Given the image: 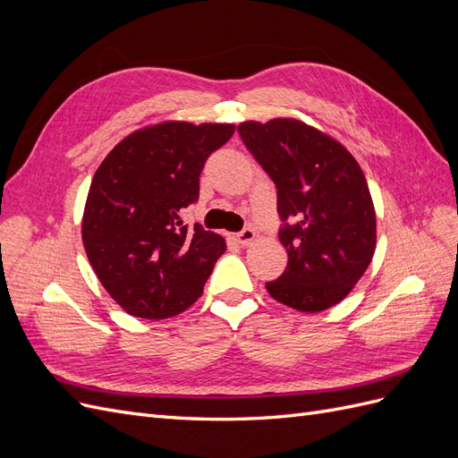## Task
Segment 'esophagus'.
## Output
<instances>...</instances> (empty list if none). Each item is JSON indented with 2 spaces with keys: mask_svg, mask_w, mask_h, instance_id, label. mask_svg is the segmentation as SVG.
Instances as JSON below:
<instances>
[{
  "mask_svg": "<svg viewBox=\"0 0 458 458\" xmlns=\"http://www.w3.org/2000/svg\"><path fill=\"white\" fill-rule=\"evenodd\" d=\"M254 239H256V231L250 229V227H246V229H242L241 233H234V234H233V241L242 244V246L250 244Z\"/></svg>",
  "mask_w": 458,
  "mask_h": 458,
  "instance_id": "obj_1",
  "label": "esophagus"
}]
</instances>
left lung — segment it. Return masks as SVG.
Segmentation results:
<instances>
[{"instance_id": "obj_1", "label": "left lung", "mask_w": 458, "mask_h": 458, "mask_svg": "<svg viewBox=\"0 0 458 458\" xmlns=\"http://www.w3.org/2000/svg\"><path fill=\"white\" fill-rule=\"evenodd\" d=\"M239 133L276 187L288 263L267 293L317 313L342 301L377 248V214L361 165L335 137L296 118L242 122Z\"/></svg>"}]
</instances>
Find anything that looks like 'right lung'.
<instances>
[{
	"label": "right lung",
	"instance_id": "add662e5",
	"mask_svg": "<svg viewBox=\"0 0 458 458\" xmlns=\"http://www.w3.org/2000/svg\"><path fill=\"white\" fill-rule=\"evenodd\" d=\"M233 133V123H155L123 137L97 168L81 241L123 311L168 318L202 296L225 239L199 224L189 231L179 212L199 200L204 162Z\"/></svg>",
	"mask_w": 458,
	"mask_h": 458
}]
</instances>
